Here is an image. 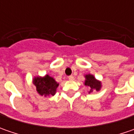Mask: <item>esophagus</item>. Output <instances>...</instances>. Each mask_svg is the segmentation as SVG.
Wrapping results in <instances>:
<instances>
[{
	"instance_id": "esophagus-1",
	"label": "esophagus",
	"mask_w": 134,
	"mask_h": 134,
	"mask_svg": "<svg viewBox=\"0 0 134 134\" xmlns=\"http://www.w3.org/2000/svg\"><path fill=\"white\" fill-rule=\"evenodd\" d=\"M68 78H69V80H73L74 79H75V77H74V76H73V75H71V76H69Z\"/></svg>"
}]
</instances>
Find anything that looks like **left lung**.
<instances>
[{
    "label": "left lung",
    "instance_id": "obj_1",
    "mask_svg": "<svg viewBox=\"0 0 134 134\" xmlns=\"http://www.w3.org/2000/svg\"><path fill=\"white\" fill-rule=\"evenodd\" d=\"M85 81H84V85L86 86L90 87V90L89 93L92 92L93 91H100L101 88V82L100 80H97L95 77V76L91 74L86 75L85 76Z\"/></svg>",
    "mask_w": 134,
    "mask_h": 134
}]
</instances>
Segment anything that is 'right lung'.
<instances>
[{
	"mask_svg": "<svg viewBox=\"0 0 134 134\" xmlns=\"http://www.w3.org/2000/svg\"><path fill=\"white\" fill-rule=\"evenodd\" d=\"M33 83L36 88V91L39 95L44 97L54 96L56 94L59 83L52 77L48 75L44 77L36 76L33 79Z\"/></svg>",
	"mask_w": 134,
	"mask_h": 134,
	"instance_id": "right-lung-1",
	"label": "right lung"
}]
</instances>
